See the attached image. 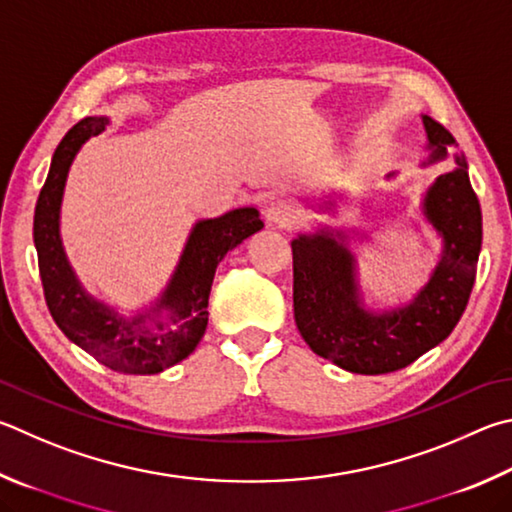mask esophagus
<instances>
[{
    "label": "esophagus",
    "mask_w": 512,
    "mask_h": 512,
    "mask_svg": "<svg viewBox=\"0 0 512 512\" xmlns=\"http://www.w3.org/2000/svg\"><path fill=\"white\" fill-rule=\"evenodd\" d=\"M266 224L268 226H277V228H293L297 221L302 217V210L297 208V203L288 201V199H277L271 201L264 210Z\"/></svg>",
    "instance_id": "34e87169"
}]
</instances>
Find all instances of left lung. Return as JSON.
Returning a JSON list of instances; mask_svg holds the SVG:
<instances>
[{"label":"left lung","instance_id":"obj_1","mask_svg":"<svg viewBox=\"0 0 512 512\" xmlns=\"http://www.w3.org/2000/svg\"><path fill=\"white\" fill-rule=\"evenodd\" d=\"M427 156L421 167L452 159L421 199V215L441 239V255L430 280L410 302L394 309H371L365 302L358 257L351 250L356 230L320 226L293 241L295 324L313 353L351 374H389L403 369L450 336L466 311L481 250V208L470 185L468 161L454 136L421 114ZM396 172H389L392 179ZM336 199L315 203L329 212ZM360 239H367L362 232ZM358 239V241H360Z\"/></svg>","mask_w":512,"mask_h":512}]
</instances>
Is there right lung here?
<instances>
[{"label": "right lung", "mask_w": 512, "mask_h": 512, "mask_svg": "<svg viewBox=\"0 0 512 512\" xmlns=\"http://www.w3.org/2000/svg\"><path fill=\"white\" fill-rule=\"evenodd\" d=\"M107 116H87L55 147L33 219V241L46 306L73 345L120 374H161L197 349L208 327V297L228 250L264 228L257 208H235L192 226L170 280L150 306L120 313L91 295L73 271L60 237V210L71 163Z\"/></svg>", "instance_id": "right-lung-1"}]
</instances>
